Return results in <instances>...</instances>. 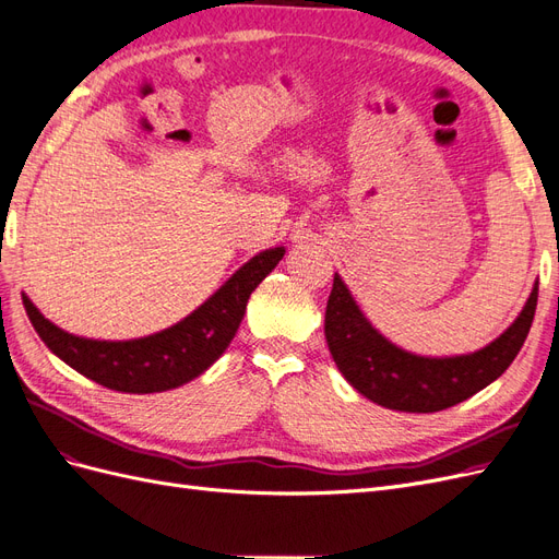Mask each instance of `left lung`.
<instances>
[{
	"mask_svg": "<svg viewBox=\"0 0 559 559\" xmlns=\"http://www.w3.org/2000/svg\"><path fill=\"white\" fill-rule=\"evenodd\" d=\"M536 298L538 282L513 324L483 349L454 357H421L386 341L335 273L324 333L337 370L359 394L389 411L438 413L478 394L513 364L532 329Z\"/></svg>",
	"mask_w": 559,
	"mask_h": 559,
	"instance_id": "left-lung-1",
	"label": "left lung"
}]
</instances>
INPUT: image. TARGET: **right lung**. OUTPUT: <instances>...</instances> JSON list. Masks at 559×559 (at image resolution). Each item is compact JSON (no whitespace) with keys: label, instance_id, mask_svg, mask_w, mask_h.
Returning <instances> with one entry per match:
<instances>
[{"label":"right lung","instance_id":"obj_1","mask_svg":"<svg viewBox=\"0 0 559 559\" xmlns=\"http://www.w3.org/2000/svg\"><path fill=\"white\" fill-rule=\"evenodd\" d=\"M284 247L259 251L175 326L134 341H93L48 321L23 294V306L46 347L81 376L114 392L154 394L191 382L222 357L240 329L251 292L275 270Z\"/></svg>","mask_w":559,"mask_h":559}]
</instances>
